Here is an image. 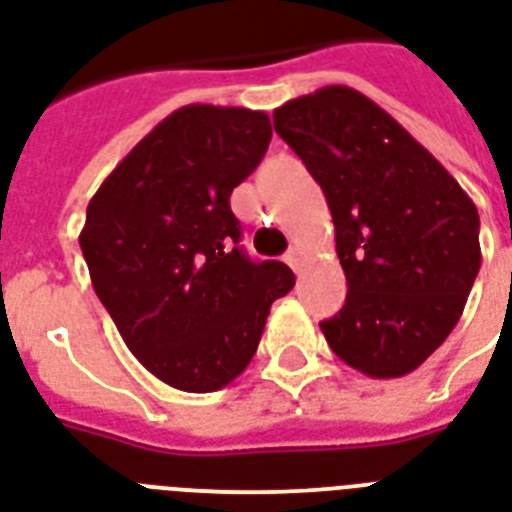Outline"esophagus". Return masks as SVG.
<instances>
[{
	"label": "esophagus",
	"mask_w": 512,
	"mask_h": 512,
	"mask_svg": "<svg viewBox=\"0 0 512 512\" xmlns=\"http://www.w3.org/2000/svg\"><path fill=\"white\" fill-rule=\"evenodd\" d=\"M285 264H288L293 272H299V267H301V248H299V245L288 248V253H285Z\"/></svg>",
	"instance_id": "obj_1"
}]
</instances>
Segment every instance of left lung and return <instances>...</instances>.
<instances>
[{
  "mask_svg": "<svg viewBox=\"0 0 512 512\" xmlns=\"http://www.w3.org/2000/svg\"><path fill=\"white\" fill-rule=\"evenodd\" d=\"M326 194L347 301L320 323L360 374H411L454 331L481 269L478 208L382 106L344 85L272 114Z\"/></svg>",
  "mask_w": 512,
  "mask_h": 512,
  "instance_id": "left-lung-1",
  "label": "left lung"
}]
</instances>
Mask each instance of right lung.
Returning <instances> with one entry per match:
<instances>
[{
    "label": "right lung",
    "mask_w": 512,
    "mask_h": 512,
    "mask_svg": "<svg viewBox=\"0 0 512 512\" xmlns=\"http://www.w3.org/2000/svg\"><path fill=\"white\" fill-rule=\"evenodd\" d=\"M269 138L264 112L181 106L87 205L79 248L95 293L138 363L176 390L213 392L243 374L272 301L296 283L283 261L237 248L229 208Z\"/></svg>",
    "instance_id": "add662e5"
}]
</instances>
